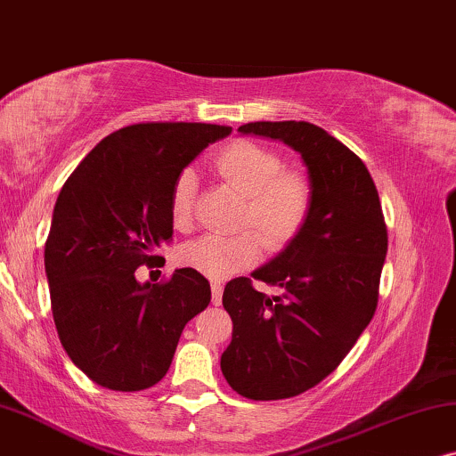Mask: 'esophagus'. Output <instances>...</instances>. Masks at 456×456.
Returning <instances> with one entry per match:
<instances>
[{
    "label": "esophagus",
    "instance_id": "1",
    "mask_svg": "<svg viewBox=\"0 0 456 456\" xmlns=\"http://www.w3.org/2000/svg\"><path fill=\"white\" fill-rule=\"evenodd\" d=\"M210 289H212V305L218 306L223 302V285H221V281H212Z\"/></svg>",
    "mask_w": 456,
    "mask_h": 456
}]
</instances>
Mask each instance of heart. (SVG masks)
<instances>
[{"instance_id": "heart-1", "label": "heart", "mask_w": 456, "mask_h": 456, "mask_svg": "<svg viewBox=\"0 0 456 456\" xmlns=\"http://www.w3.org/2000/svg\"><path fill=\"white\" fill-rule=\"evenodd\" d=\"M224 185L246 198L238 235H204L179 250V260L210 279L232 277L250 269L260 256V244L269 252L289 246L306 227L314 206V185L308 175L285 168L283 156L256 142H233L212 162ZM196 175L183 171L171 190L173 227L190 232L196 210Z\"/></svg>"}]
</instances>
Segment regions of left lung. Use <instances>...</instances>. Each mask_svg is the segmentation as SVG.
Instances as JSON below:
<instances>
[{
	"mask_svg": "<svg viewBox=\"0 0 456 456\" xmlns=\"http://www.w3.org/2000/svg\"><path fill=\"white\" fill-rule=\"evenodd\" d=\"M254 133L300 151L314 185L306 227L285 250L252 273L281 289L266 296L250 277L224 285L233 321L221 371L240 396L281 400L321 384L352 350L379 300L387 229L365 162L305 120L248 123Z\"/></svg>",
	"mask_w": 456,
	"mask_h": 456,
	"instance_id": "obj_1",
	"label": "left lung"
}]
</instances>
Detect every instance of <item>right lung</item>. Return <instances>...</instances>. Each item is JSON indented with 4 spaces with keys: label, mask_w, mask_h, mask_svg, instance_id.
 Instances as JSON below:
<instances>
[{
    "label": "right lung",
    "mask_w": 456,
    "mask_h": 456,
    "mask_svg": "<svg viewBox=\"0 0 456 456\" xmlns=\"http://www.w3.org/2000/svg\"><path fill=\"white\" fill-rule=\"evenodd\" d=\"M232 126L137 123L102 139L53 206L45 273L58 338L97 386L139 392L165 378L181 331L210 302L202 273L177 269L160 283L135 271L165 266L173 238L175 179Z\"/></svg>",
    "instance_id": "obj_1"
}]
</instances>
